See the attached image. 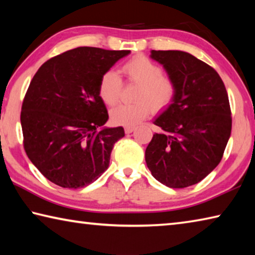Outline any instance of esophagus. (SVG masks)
Here are the masks:
<instances>
[{"instance_id": "1", "label": "esophagus", "mask_w": 255, "mask_h": 255, "mask_svg": "<svg viewBox=\"0 0 255 255\" xmlns=\"http://www.w3.org/2000/svg\"><path fill=\"white\" fill-rule=\"evenodd\" d=\"M133 130H135V127H133V126L125 127V131H126V133H131Z\"/></svg>"}]
</instances>
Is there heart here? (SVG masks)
Listing matches in <instances>:
<instances>
[{
    "instance_id": "obj_1",
    "label": "heart",
    "mask_w": 255,
    "mask_h": 255,
    "mask_svg": "<svg viewBox=\"0 0 255 255\" xmlns=\"http://www.w3.org/2000/svg\"><path fill=\"white\" fill-rule=\"evenodd\" d=\"M122 72L129 82L138 84L136 102L120 105L111 111V120L123 126H135L152 114L171 105L175 97V84L162 68L145 56H136L123 66ZM122 79L115 71H107L99 83V96L107 106H115L122 92Z\"/></svg>"
}]
</instances>
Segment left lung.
Masks as SVG:
<instances>
[{"label":"left lung","mask_w":255,"mask_h":255,"mask_svg":"<svg viewBox=\"0 0 255 255\" xmlns=\"http://www.w3.org/2000/svg\"><path fill=\"white\" fill-rule=\"evenodd\" d=\"M175 84V97L154 124L145 161L155 179L170 188H187L205 179L223 157L231 137L227 91L213 67L181 50H152Z\"/></svg>","instance_id":"1"}]
</instances>
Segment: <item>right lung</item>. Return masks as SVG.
<instances>
[{
  "instance_id": "obj_1",
  "label": "right lung",
  "mask_w": 255,
  "mask_h": 255,
  "mask_svg": "<svg viewBox=\"0 0 255 255\" xmlns=\"http://www.w3.org/2000/svg\"><path fill=\"white\" fill-rule=\"evenodd\" d=\"M130 50L79 47L42 64L21 109L23 145L45 178L62 188L91 184L110 163L123 127H102L108 116L99 96L101 76Z\"/></svg>"
}]
</instances>
